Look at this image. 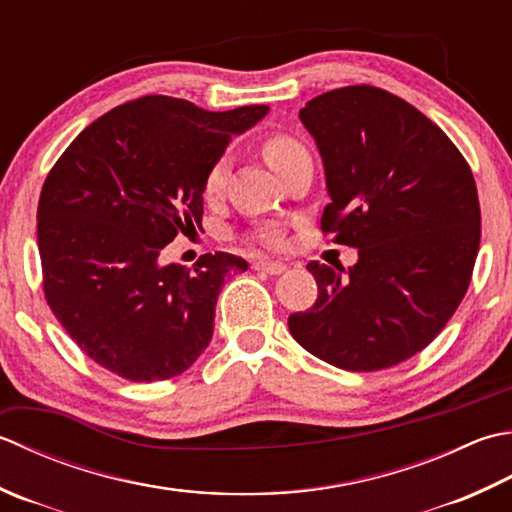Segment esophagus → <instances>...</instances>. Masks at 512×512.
<instances>
[{"mask_svg": "<svg viewBox=\"0 0 512 512\" xmlns=\"http://www.w3.org/2000/svg\"><path fill=\"white\" fill-rule=\"evenodd\" d=\"M253 270H259V273H268V275H279L286 270V264L273 262V259H257V262H253Z\"/></svg>", "mask_w": 512, "mask_h": 512, "instance_id": "esophagus-1", "label": "esophagus"}]
</instances>
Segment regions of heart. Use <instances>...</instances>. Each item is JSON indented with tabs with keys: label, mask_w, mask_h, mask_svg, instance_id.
I'll list each match as a JSON object with an SVG mask.
<instances>
[{
	"label": "heart",
	"mask_w": 512,
	"mask_h": 512,
	"mask_svg": "<svg viewBox=\"0 0 512 512\" xmlns=\"http://www.w3.org/2000/svg\"><path fill=\"white\" fill-rule=\"evenodd\" d=\"M262 153L266 157V162L273 166L277 173H282V170L290 162H293L295 157L306 153V148L293 135H288V133H270V135L264 137ZM224 184H226V159H217V162L210 166L208 173H206L204 195L208 199L217 197L219 193H222ZM259 239H262V244H266V246H277L279 242H282V233H279L277 228H264L262 233H259Z\"/></svg>",
	"instance_id": "obj_1"
}]
</instances>
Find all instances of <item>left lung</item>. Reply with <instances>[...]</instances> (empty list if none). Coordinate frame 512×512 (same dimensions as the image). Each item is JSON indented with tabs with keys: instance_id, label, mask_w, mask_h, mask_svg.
<instances>
[{
	"instance_id": "left-lung-1",
	"label": "left lung",
	"mask_w": 512,
	"mask_h": 512,
	"mask_svg": "<svg viewBox=\"0 0 512 512\" xmlns=\"http://www.w3.org/2000/svg\"><path fill=\"white\" fill-rule=\"evenodd\" d=\"M324 159L322 230L359 248L344 268L310 262L317 302L288 317L308 353L344 370L424 350L462 304L482 237L477 186L435 122L384 88L344 86L299 110Z\"/></svg>"
}]
</instances>
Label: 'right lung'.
Returning a JSON list of instances; mask_svg holds the SVG:
<instances>
[{
    "mask_svg": "<svg viewBox=\"0 0 512 512\" xmlns=\"http://www.w3.org/2000/svg\"><path fill=\"white\" fill-rule=\"evenodd\" d=\"M268 106L210 113L146 95L95 119L50 168L37 206L46 304L70 339L128 382L182 375L213 337L215 304L242 257L159 266L177 233L202 228L204 179Z\"/></svg>",
    "mask_w": 512,
    "mask_h": 512,
    "instance_id": "1",
    "label": "right lung"
}]
</instances>
